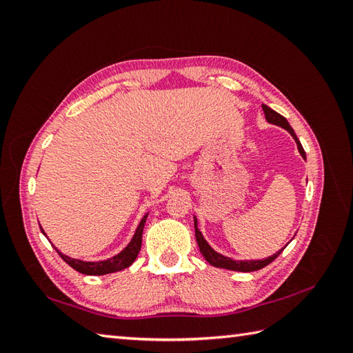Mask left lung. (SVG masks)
I'll return each instance as SVG.
<instances>
[{
  "instance_id": "1",
  "label": "left lung",
  "mask_w": 353,
  "mask_h": 353,
  "mask_svg": "<svg viewBox=\"0 0 353 353\" xmlns=\"http://www.w3.org/2000/svg\"><path fill=\"white\" fill-rule=\"evenodd\" d=\"M262 110H264L265 119H267L268 123L279 125V127H282V129L290 132L291 137L294 138V141H296L297 148H299V153L302 154L303 159H306L305 150H303V147L301 144V141L297 139L294 130H292V127L287 121V118L282 117L281 114H277L276 110L270 109L268 106H265V104H262ZM194 228H196V239H197V244H199V249H200L201 254H203L205 259L209 262V264L214 265V267H219V268L234 270V272H256V270L264 268V267H267L270 264V262H273L282 253V250L285 249V247H283V249H281L279 252H276L274 254H272V256H268L265 259H258V261H234V259H230L228 256H223V254H220V253H216L212 249V247L206 243V239L203 238V235H201V232L197 228V219H196V216H194Z\"/></svg>"
}]
</instances>
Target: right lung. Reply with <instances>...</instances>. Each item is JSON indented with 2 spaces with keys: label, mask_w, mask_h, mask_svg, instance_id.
Here are the masks:
<instances>
[{
  "label": "right lung",
  "mask_w": 353,
  "mask_h": 353,
  "mask_svg": "<svg viewBox=\"0 0 353 353\" xmlns=\"http://www.w3.org/2000/svg\"><path fill=\"white\" fill-rule=\"evenodd\" d=\"M147 215L148 214H145L144 219L141 220L139 226H138L137 232H134V235L132 238V241L129 243V245H127L121 253L115 254L114 258H109L106 261H99V262H86V261L70 258V256H66V254L59 252L57 249L56 250L59 254H61V258L66 262V264L71 265L74 270H77L79 273L89 274V276H100V274H109V273L119 272V270L130 267L133 264V261L138 256V253L141 250V244H142V230H144Z\"/></svg>",
  "instance_id": "1"
}]
</instances>
